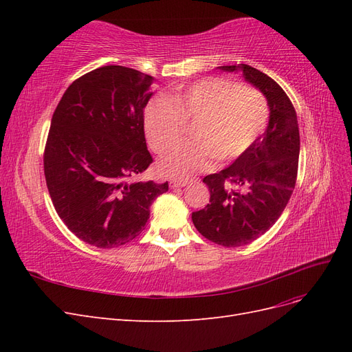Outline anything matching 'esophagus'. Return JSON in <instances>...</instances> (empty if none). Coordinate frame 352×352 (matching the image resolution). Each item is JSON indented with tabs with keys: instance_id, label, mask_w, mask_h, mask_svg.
Wrapping results in <instances>:
<instances>
[{
	"instance_id": "obj_1",
	"label": "esophagus",
	"mask_w": 352,
	"mask_h": 352,
	"mask_svg": "<svg viewBox=\"0 0 352 352\" xmlns=\"http://www.w3.org/2000/svg\"><path fill=\"white\" fill-rule=\"evenodd\" d=\"M190 182V179L188 177H175V179H170V186L172 188H184Z\"/></svg>"
}]
</instances>
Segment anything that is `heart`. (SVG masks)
Returning a JSON list of instances; mask_svg holds the SVG:
<instances>
[{
  "label": "heart",
  "instance_id": "heart-1",
  "mask_svg": "<svg viewBox=\"0 0 352 352\" xmlns=\"http://www.w3.org/2000/svg\"><path fill=\"white\" fill-rule=\"evenodd\" d=\"M267 120L263 94L248 85L208 78L179 88L167 100L155 97L146 104L144 127L154 151L163 154L194 123L190 140L173 148L160 163L172 176H188L210 166L211 158L225 164L241 157L257 140Z\"/></svg>",
  "mask_w": 352,
  "mask_h": 352
}]
</instances>
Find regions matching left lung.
Segmentation results:
<instances>
[{
  "instance_id": "obj_1",
  "label": "left lung",
  "mask_w": 352,
  "mask_h": 352,
  "mask_svg": "<svg viewBox=\"0 0 352 352\" xmlns=\"http://www.w3.org/2000/svg\"><path fill=\"white\" fill-rule=\"evenodd\" d=\"M219 69L241 70L270 109L267 129L248 150L225 170L202 179L210 204L192 212L202 236L230 248L260 238L280 217L296 182L300 129L291 100L267 74L248 65Z\"/></svg>"
}]
</instances>
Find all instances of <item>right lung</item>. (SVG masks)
Wrapping results in <instances>:
<instances>
[{
	"label": "right lung",
	"instance_id": "right-lung-1",
	"mask_svg": "<svg viewBox=\"0 0 352 352\" xmlns=\"http://www.w3.org/2000/svg\"><path fill=\"white\" fill-rule=\"evenodd\" d=\"M154 78L102 66L74 80L52 114L44 153L57 214L80 241L98 248L131 242L168 184L136 180L153 163L144 109Z\"/></svg>",
	"mask_w": 352,
	"mask_h": 352
}]
</instances>
